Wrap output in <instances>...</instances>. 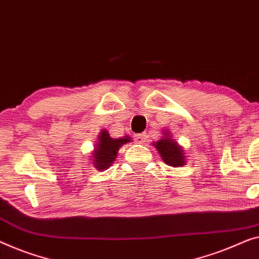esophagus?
<instances>
[{"mask_svg":"<svg viewBox=\"0 0 259 259\" xmlns=\"http://www.w3.org/2000/svg\"><path fill=\"white\" fill-rule=\"evenodd\" d=\"M134 140H136L138 144H144L146 141V136L145 134H136V136H134Z\"/></svg>","mask_w":259,"mask_h":259,"instance_id":"1","label":"esophagus"}]
</instances>
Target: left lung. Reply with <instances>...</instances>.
Segmentation results:
<instances>
[{"label": "left lung", "mask_w": 259, "mask_h": 259, "mask_svg": "<svg viewBox=\"0 0 259 259\" xmlns=\"http://www.w3.org/2000/svg\"><path fill=\"white\" fill-rule=\"evenodd\" d=\"M162 139L159 141L152 142V145L156 148L161 159L164 163L171 167H182L186 164V153L182 146L178 144V141L173 139L169 130H163Z\"/></svg>", "instance_id": "8db88e82"}]
</instances>
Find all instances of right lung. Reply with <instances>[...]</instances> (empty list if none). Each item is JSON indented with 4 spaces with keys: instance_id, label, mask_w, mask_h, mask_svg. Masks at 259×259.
Listing matches in <instances>:
<instances>
[{
    "instance_id": "1",
    "label": "right lung",
    "mask_w": 259,
    "mask_h": 259,
    "mask_svg": "<svg viewBox=\"0 0 259 259\" xmlns=\"http://www.w3.org/2000/svg\"><path fill=\"white\" fill-rule=\"evenodd\" d=\"M131 139L132 138L130 136H125L123 138H112L108 131H100L95 147L91 152V162L93 167H96L100 171L107 169L117 157L119 148L127 142L132 141Z\"/></svg>"
}]
</instances>
